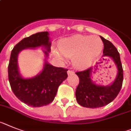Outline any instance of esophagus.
Returning a JSON list of instances; mask_svg holds the SVG:
<instances>
[{
    "label": "esophagus",
    "instance_id": "esophagus-1",
    "mask_svg": "<svg viewBox=\"0 0 131 131\" xmlns=\"http://www.w3.org/2000/svg\"><path fill=\"white\" fill-rule=\"evenodd\" d=\"M67 73L69 75H70V74H74V71H73V70H71V69H69V71H67Z\"/></svg>",
    "mask_w": 131,
    "mask_h": 131
}]
</instances>
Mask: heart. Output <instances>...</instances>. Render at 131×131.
I'll return each instance as SVG.
<instances>
[{
    "mask_svg": "<svg viewBox=\"0 0 131 131\" xmlns=\"http://www.w3.org/2000/svg\"><path fill=\"white\" fill-rule=\"evenodd\" d=\"M103 48V42L97 36L78 35L64 38L59 43V50H54L57 57H72L76 67L84 69L93 63Z\"/></svg>",
    "mask_w": 131,
    "mask_h": 131,
    "instance_id": "heart-1",
    "label": "heart"
}]
</instances>
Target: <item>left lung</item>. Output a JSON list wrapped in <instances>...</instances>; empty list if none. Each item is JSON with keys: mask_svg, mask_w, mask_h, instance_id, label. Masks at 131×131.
I'll list each match as a JSON object with an SVG mask.
<instances>
[{"mask_svg": "<svg viewBox=\"0 0 131 131\" xmlns=\"http://www.w3.org/2000/svg\"><path fill=\"white\" fill-rule=\"evenodd\" d=\"M101 38L104 44L103 57L113 59L118 69V74L111 85L105 86L94 84L92 81L91 76L93 67L76 72L79 78V84L75 92L77 101L79 105L86 108H99L111 103L119 93L123 81V70L119 52L109 40L102 37Z\"/></svg>", "mask_w": 131, "mask_h": 131, "instance_id": "left-lung-1", "label": "left lung"}]
</instances>
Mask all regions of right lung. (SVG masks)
Here are the masks:
<instances>
[{
    "label": "right lung",
    "instance_id": "add662e5",
    "mask_svg": "<svg viewBox=\"0 0 131 131\" xmlns=\"http://www.w3.org/2000/svg\"><path fill=\"white\" fill-rule=\"evenodd\" d=\"M49 32H40L23 38L15 45L12 50L8 74L12 91L20 101L28 106L40 107L46 106L52 102L57 94L60 84L68 77V69L56 67L45 61L42 71L31 79H24L18 71L17 59L22 50L45 47L46 57L50 50V41Z\"/></svg>",
    "mask_w": 131,
    "mask_h": 131
}]
</instances>
